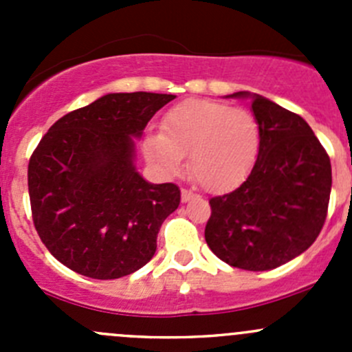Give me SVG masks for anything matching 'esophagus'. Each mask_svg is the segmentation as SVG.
Returning a JSON list of instances; mask_svg holds the SVG:
<instances>
[{"instance_id":"obj_1","label":"esophagus","mask_w":352,"mask_h":352,"mask_svg":"<svg viewBox=\"0 0 352 352\" xmlns=\"http://www.w3.org/2000/svg\"><path fill=\"white\" fill-rule=\"evenodd\" d=\"M194 197H197L196 194L190 192V190H187V189H182V202L190 201V199H194Z\"/></svg>"}]
</instances>
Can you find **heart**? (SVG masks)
Instances as JSON below:
<instances>
[{
  "mask_svg": "<svg viewBox=\"0 0 352 352\" xmlns=\"http://www.w3.org/2000/svg\"><path fill=\"white\" fill-rule=\"evenodd\" d=\"M261 133L248 110L212 100L180 102L165 113L162 131L144 138V153L168 173L190 153V172L204 189L226 192L254 168Z\"/></svg>",
  "mask_w": 352,
  "mask_h": 352,
  "instance_id": "obj_1",
  "label": "heart"
}]
</instances>
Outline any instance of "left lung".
I'll list each match as a JSON object with an SVG mask.
<instances>
[{
    "instance_id": "obj_1",
    "label": "left lung",
    "mask_w": 352,
    "mask_h": 352,
    "mask_svg": "<svg viewBox=\"0 0 352 352\" xmlns=\"http://www.w3.org/2000/svg\"><path fill=\"white\" fill-rule=\"evenodd\" d=\"M250 98L261 146L250 175L233 192L209 199L206 243L245 271H269L303 254L327 218L332 166L307 120L269 98Z\"/></svg>"
}]
</instances>
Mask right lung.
<instances>
[{"label": "right lung", "mask_w": 352, "mask_h": 352, "mask_svg": "<svg viewBox=\"0 0 352 352\" xmlns=\"http://www.w3.org/2000/svg\"><path fill=\"white\" fill-rule=\"evenodd\" d=\"M175 95L109 94L54 122L28 162L32 218L42 243L91 279L133 274L151 261L175 184H150L134 166V138Z\"/></svg>", "instance_id": "1"}]
</instances>
